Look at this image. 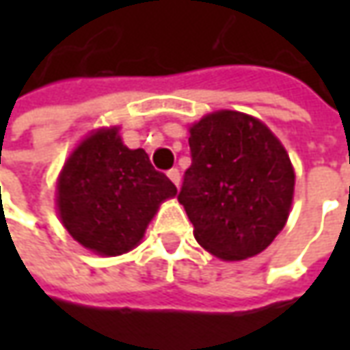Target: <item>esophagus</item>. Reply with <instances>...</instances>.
<instances>
[{
	"mask_svg": "<svg viewBox=\"0 0 350 350\" xmlns=\"http://www.w3.org/2000/svg\"><path fill=\"white\" fill-rule=\"evenodd\" d=\"M167 177L171 179V181H173V185H175V187H179V183H181V173H179V169L177 167L169 169Z\"/></svg>",
	"mask_w": 350,
	"mask_h": 350,
	"instance_id": "esophagus-1",
	"label": "esophagus"
}]
</instances>
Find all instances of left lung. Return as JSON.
Instances as JSON below:
<instances>
[{"instance_id":"obj_1","label":"left lung","mask_w":350,"mask_h":350,"mask_svg":"<svg viewBox=\"0 0 350 350\" xmlns=\"http://www.w3.org/2000/svg\"><path fill=\"white\" fill-rule=\"evenodd\" d=\"M191 167L179 191L196 241L237 261L271 245L284 228L294 195L290 157L253 116L220 111L191 128Z\"/></svg>"}]
</instances>
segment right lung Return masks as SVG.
<instances>
[{
	"instance_id": "1",
	"label": "right lung",
	"mask_w": 350,
	"mask_h": 350,
	"mask_svg": "<svg viewBox=\"0 0 350 350\" xmlns=\"http://www.w3.org/2000/svg\"><path fill=\"white\" fill-rule=\"evenodd\" d=\"M177 195L144 150L126 148L116 128L99 130L70 155L58 181L62 224L83 247L120 255L142 239L161 200Z\"/></svg>"
}]
</instances>
